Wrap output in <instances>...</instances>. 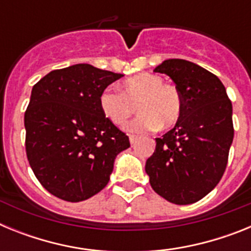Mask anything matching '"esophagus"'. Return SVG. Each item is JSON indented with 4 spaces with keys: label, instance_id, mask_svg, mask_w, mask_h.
Here are the masks:
<instances>
[{
    "label": "esophagus",
    "instance_id": "1",
    "mask_svg": "<svg viewBox=\"0 0 251 251\" xmlns=\"http://www.w3.org/2000/svg\"><path fill=\"white\" fill-rule=\"evenodd\" d=\"M129 142L130 145H134L137 142V136H134V134H129Z\"/></svg>",
    "mask_w": 251,
    "mask_h": 251
}]
</instances>
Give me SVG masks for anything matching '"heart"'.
I'll return each instance as SVG.
<instances>
[{"label": "heart", "instance_id": "1", "mask_svg": "<svg viewBox=\"0 0 251 251\" xmlns=\"http://www.w3.org/2000/svg\"><path fill=\"white\" fill-rule=\"evenodd\" d=\"M100 109L115 126H124L138 109L142 114L129 124L134 132L152 130L161 126H174L182 113V98L178 90L165 84L158 75H134L122 84V92L104 89L99 97ZM137 108H135V105Z\"/></svg>", "mask_w": 251, "mask_h": 251}]
</instances>
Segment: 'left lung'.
Here are the masks:
<instances>
[{
    "label": "left lung",
    "mask_w": 251,
    "mask_h": 251,
    "mask_svg": "<svg viewBox=\"0 0 251 251\" xmlns=\"http://www.w3.org/2000/svg\"><path fill=\"white\" fill-rule=\"evenodd\" d=\"M154 72L176 84L182 113L170 132L156 138L146 172L154 192L170 202H197L225 172L234 138L231 101L220 79L191 61L165 60Z\"/></svg>",
    "instance_id": "left-lung-1"
}]
</instances>
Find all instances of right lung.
Returning a JSON list of instances; mask_svg holds the SVG:
<instances>
[{
	"mask_svg": "<svg viewBox=\"0 0 251 251\" xmlns=\"http://www.w3.org/2000/svg\"><path fill=\"white\" fill-rule=\"evenodd\" d=\"M122 76L76 64L52 70L32 88L25 112L26 156L51 195L79 202L109 182L115 157L130 143L103 114L99 97Z\"/></svg>",
	"mask_w": 251,
	"mask_h": 251,
	"instance_id": "1",
	"label": "right lung"
}]
</instances>
